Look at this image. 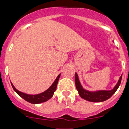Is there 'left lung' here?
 I'll return each instance as SVG.
<instances>
[{
    "instance_id": "8db88e82",
    "label": "left lung",
    "mask_w": 129,
    "mask_h": 129,
    "mask_svg": "<svg viewBox=\"0 0 129 129\" xmlns=\"http://www.w3.org/2000/svg\"><path fill=\"white\" fill-rule=\"evenodd\" d=\"M121 78H122V75L119 77L118 83L111 90H98L90 92L85 90L81 85L80 81L79 80L78 76L76 72L75 74V83H76V87L79 92V95H80L81 98L91 102H102L110 98L116 92L120 85Z\"/></svg>"
}]
</instances>
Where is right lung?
Returning a JSON list of instances; mask_svg holds the SVG:
<instances>
[{
    "label": "right lung",
    "instance_id": "obj_1",
    "mask_svg": "<svg viewBox=\"0 0 129 129\" xmlns=\"http://www.w3.org/2000/svg\"><path fill=\"white\" fill-rule=\"evenodd\" d=\"M60 76H61V74H59V76L57 77L56 79L55 80V81L53 82V84L51 85V86L48 89L42 92L41 94H36V95H29V94H24L23 92H20V91L16 89L13 84H12V83H11V84L13 90L17 92V94L19 96H20L22 98H23L24 100L29 102V103H33V104H39V103H43V102L48 101L53 96L54 92L57 88V83L58 81H59Z\"/></svg>",
    "mask_w": 129,
    "mask_h": 129
}]
</instances>
